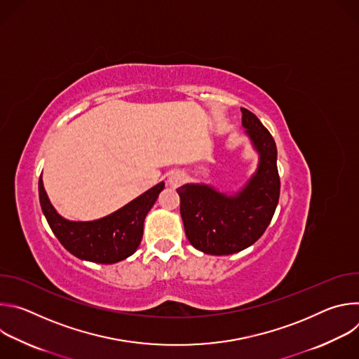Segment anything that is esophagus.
Returning a JSON list of instances; mask_svg holds the SVG:
<instances>
[{
    "mask_svg": "<svg viewBox=\"0 0 359 359\" xmlns=\"http://www.w3.org/2000/svg\"><path fill=\"white\" fill-rule=\"evenodd\" d=\"M184 182H186V175H184L182 170H172V172L168 175V183H169L172 187H179V186H182Z\"/></svg>",
    "mask_w": 359,
    "mask_h": 359,
    "instance_id": "34e87169",
    "label": "esophagus"
}]
</instances>
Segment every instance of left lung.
I'll use <instances>...</instances> for the list:
<instances>
[{"instance_id":"8db88e82","label":"left lung","mask_w":359,"mask_h":359,"mask_svg":"<svg viewBox=\"0 0 359 359\" xmlns=\"http://www.w3.org/2000/svg\"><path fill=\"white\" fill-rule=\"evenodd\" d=\"M241 123L259 153L255 173L241 190L229 194L204 183L177 189L180 215L190 244L206 254L229 255L257 241L269 227L280 197L277 147L273 136L250 111Z\"/></svg>"}]
</instances>
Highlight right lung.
<instances>
[{
  "label": "right lung",
  "mask_w": 359,
  "mask_h": 359,
  "mask_svg": "<svg viewBox=\"0 0 359 359\" xmlns=\"http://www.w3.org/2000/svg\"><path fill=\"white\" fill-rule=\"evenodd\" d=\"M163 189L165 183L161 182L105 217L72 222L64 219L50 204L42 177L38 182L41 209L50 230L75 257L99 264L122 262L137 250L143 236L144 217Z\"/></svg>",
  "instance_id": "1"
}]
</instances>
